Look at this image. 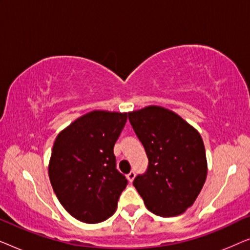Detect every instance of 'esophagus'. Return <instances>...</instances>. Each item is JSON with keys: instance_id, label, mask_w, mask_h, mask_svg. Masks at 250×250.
<instances>
[{"instance_id": "1", "label": "esophagus", "mask_w": 250, "mask_h": 250, "mask_svg": "<svg viewBox=\"0 0 250 250\" xmlns=\"http://www.w3.org/2000/svg\"><path fill=\"white\" fill-rule=\"evenodd\" d=\"M134 177H135V172H133V170L127 174V180L129 181V182H133Z\"/></svg>"}]
</instances>
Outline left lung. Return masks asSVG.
Listing matches in <instances>:
<instances>
[{
	"label": "left lung",
	"mask_w": 250,
	"mask_h": 250,
	"mask_svg": "<svg viewBox=\"0 0 250 250\" xmlns=\"http://www.w3.org/2000/svg\"><path fill=\"white\" fill-rule=\"evenodd\" d=\"M148 156V169L133 186L151 213L176 216L192 206L207 176L203 139L172 110L149 105L128 114Z\"/></svg>",
	"instance_id": "8db88e82"
}]
</instances>
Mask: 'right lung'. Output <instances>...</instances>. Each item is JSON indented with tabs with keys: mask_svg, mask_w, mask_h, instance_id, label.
Instances as JSON below:
<instances>
[{
	"mask_svg": "<svg viewBox=\"0 0 250 250\" xmlns=\"http://www.w3.org/2000/svg\"><path fill=\"white\" fill-rule=\"evenodd\" d=\"M126 119L127 112L93 110L56 138L50 182L60 204L78 221L100 223L116 211L127 180L116 168L114 146Z\"/></svg>",
	"mask_w": 250,
	"mask_h": 250,
	"instance_id": "obj_1",
	"label": "right lung"
}]
</instances>
